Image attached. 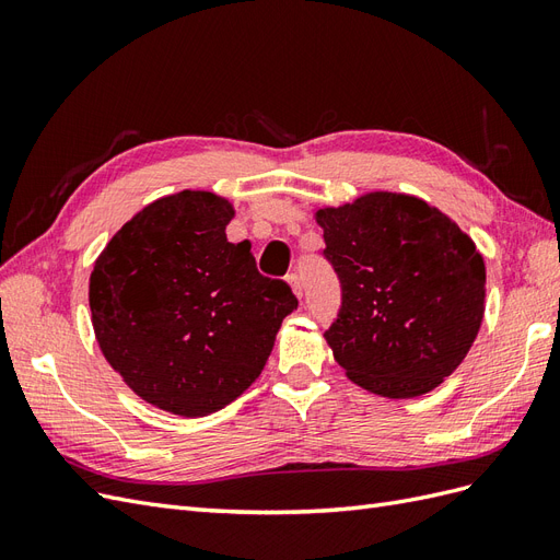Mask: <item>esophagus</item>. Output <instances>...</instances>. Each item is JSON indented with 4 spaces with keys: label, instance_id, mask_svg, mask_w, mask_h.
<instances>
[{
    "label": "esophagus",
    "instance_id": "1",
    "mask_svg": "<svg viewBox=\"0 0 560 560\" xmlns=\"http://www.w3.org/2000/svg\"><path fill=\"white\" fill-rule=\"evenodd\" d=\"M287 282H290V287H292V292L301 299V294H303V282H301V278L296 276V273H292V276H287Z\"/></svg>",
    "mask_w": 560,
    "mask_h": 560
}]
</instances>
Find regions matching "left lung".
<instances>
[{"mask_svg":"<svg viewBox=\"0 0 560 560\" xmlns=\"http://www.w3.org/2000/svg\"><path fill=\"white\" fill-rule=\"evenodd\" d=\"M341 308L325 331L369 393L409 399L460 366L479 334L486 266L477 245L425 200L374 191L315 212Z\"/></svg>","mask_w":560,"mask_h":560,"instance_id":"8db88e82","label":"left lung"}]
</instances>
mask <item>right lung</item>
<instances>
[{
	"mask_svg": "<svg viewBox=\"0 0 560 560\" xmlns=\"http://www.w3.org/2000/svg\"><path fill=\"white\" fill-rule=\"evenodd\" d=\"M233 208L210 191L151 202L116 231L89 287L100 350L144 401L175 416L224 409L259 378L299 301L229 243Z\"/></svg>",
	"mask_w": 560,
	"mask_h": 560,
	"instance_id": "add662e5",
	"label": "right lung"
}]
</instances>
